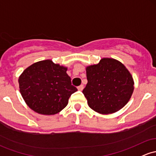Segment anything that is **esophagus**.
I'll return each mask as SVG.
<instances>
[{
	"label": "esophagus",
	"instance_id": "esophagus-1",
	"mask_svg": "<svg viewBox=\"0 0 156 156\" xmlns=\"http://www.w3.org/2000/svg\"><path fill=\"white\" fill-rule=\"evenodd\" d=\"M83 85H80L79 87H78V90H80V91H81V90H83Z\"/></svg>",
	"mask_w": 156,
	"mask_h": 156
}]
</instances>
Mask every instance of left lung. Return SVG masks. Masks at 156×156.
<instances>
[{"mask_svg":"<svg viewBox=\"0 0 156 156\" xmlns=\"http://www.w3.org/2000/svg\"><path fill=\"white\" fill-rule=\"evenodd\" d=\"M87 82L83 93L89 107L108 115L122 109L133 95L134 81L129 70L118 60L103 58L86 67Z\"/></svg>","mask_w":156,"mask_h":156,"instance_id":"obj_1","label":"left lung"}]
</instances>
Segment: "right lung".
I'll return each instance as SVG.
<instances>
[{
	"instance_id": "1",
	"label": "right lung",
	"mask_w": 156,
	"mask_h": 156,
	"mask_svg": "<svg viewBox=\"0 0 156 156\" xmlns=\"http://www.w3.org/2000/svg\"><path fill=\"white\" fill-rule=\"evenodd\" d=\"M67 67L47 59L34 63L19 76L20 92L30 109L41 115H51L65 108L69 97L76 92Z\"/></svg>"
}]
</instances>
